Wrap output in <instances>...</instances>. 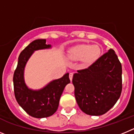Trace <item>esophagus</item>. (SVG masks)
Returning a JSON list of instances; mask_svg holds the SVG:
<instances>
[{
	"instance_id": "obj_1",
	"label": "esophagus",
	"mask_w": 134,
	"mask_h": 134,
	"mask_svg": "<svg viewBox=\"0 0 134 134\" xmlns=\"http://www.w3.org/2000/svg\"><path fill=\"white\" fill-rule=\"evenodd\" d=\"M69 78H70V80L72 81V78H73V73H70Z\"/></svg>"
}]
</instances>
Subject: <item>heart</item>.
<instances>
[{
  "label": "heart",
  "instance_id": "b5f03b06",
  "mask_svg": "<svg viewBox=\"0 0 134 134\" xmlns=\"http://www.w3.org/2000/svg\"><path fill=\"white\" fill-rule=\"evenodd\" d=\"M101 48L98 44L82 43L74 46L68 53V57L74 61L81 60L86 66L93 64L100 58Z\"/></svg>",
  "mask_w": 134,
  "mask_h": 134
}]
</instances>
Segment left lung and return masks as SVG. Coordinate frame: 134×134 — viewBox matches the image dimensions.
<instances>
[{
	"label": "left lung",
	"mask_w": 134,
	"mask_h": 134,
	"mask_svg": "<svg viewBox=\"0 0 134 134\" xmlns=\"http://www.w3.org/2000/svg\"><path fill=\"white\" fill-rule=\"evenodd\" d=\"M122 68L115 51L109 49L88 68L73 75L78 105L90 115H101L113 107L122 90Z\"/></svg>",
	"instance_id": "8db88e82"
}]
</instances>
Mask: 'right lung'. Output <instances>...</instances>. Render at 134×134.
I'll return each instance as SVG.
<instances>
[{"instance_id": "right-lung-1", "label": "right lung", "mask_w": 134, "mask_h": 134, "mask_svg": "<svg viewBox=\"0 0 134 134\" xmlns=\"http://www.w3.org/2000/svg\"><path fill=\"white\" fill-rule=\"evenodd\" d=\"M52 48L46 44V40H35L23 49L18 58L13 75L14 92L19 105L26 113L35 118H48L58 109L60 97L66 85L70 82L69 73L50 81L40 89L29 88L25 80V68L27 62L35 51Z\"/></svg>"}]
</instances>
